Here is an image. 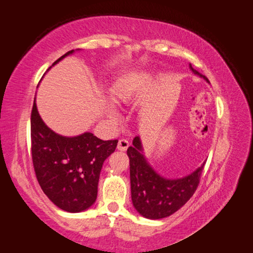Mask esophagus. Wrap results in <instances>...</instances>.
I'll list each match as a JSON object with an SVG mask.
<instances>
[{
  "label": "esophagus",
  "mask_w": 253,
  "mask_h": 253,
  "mask_svg": "<svg viewBox=\"0 0 253 253\" xmlns=\"http://www.w3.org/2000/svg\"><path fill=\"white\" fill-rule=\"evenodd\" d=\"M128 146H129V142L127 141V139H119L118 141V145H117V149L119 151H126Z\"/></svg>",
  "instance_id": "esophagus-1"
}]
</instances>
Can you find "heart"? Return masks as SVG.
Returning a JSON list of instances; mask_svg holds the SVG:
<instances>
[{
	"mask_svg": "<svg viewBox=\"0 0 253 253\" xmlns=\"http://www.w3.org/2000/svg\"><path fill=\"white\" fill-rule=\"evenodd\" d=\"M145 78H138V79H129L123 83L122 85L116 87L111 92V99L116 103H129L134 100L136 96L138 89L144 82ZM107 114L110 119H117V112L112 105H107Z\"/></svg>",
	"mask_w": 253,
	"mask_h": 253,
	"instance_id": "b5f03b06",
	"label": "heart"
}]
</instances>
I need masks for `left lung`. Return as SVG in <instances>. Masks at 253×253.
Returning <instances> with one entry per match:
<instances>
[{
  "instance_id": "1",
  "label": "left lung",
  "mask_w": 253,
  "mask_h": 253,
  "mask_svg": "<svg viewBox=\"0 0 253 253\" xmlns=\"http://www.w3.org/2000/svg\"><path fill=\"white\" fill-rule=\"evenodd\" d=\"M190 69L209 83L208 78L191 65ZM127 156L129 158L131 202L137 212L148 219H161L182 208L197 190L206 164L180 178H166L149 164L139 136L134 137L133 145L127 149Z\"/></svg>"
}]
</instances>
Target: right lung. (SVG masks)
<instances>
[{
    "instance_id": "1",
    "label": "right lung",
    "mask_w": 253,
    "mask_h": 253,
    "mask_svg": "<svg viewBox=\"0 0 253 253\" xmlns=\"http://www.w3.org/2000/svg\"><path fill=\"white\" fill-rule=\"evenodd\" d=\"M73 53L75 50L67 52L52 67ZM30 136L34 169L46 197L68 212H81L92 207L97 197L102 165L115 152L118 141H103L89 131L76 136L55 133L41 118L36 97L30 119Z\"/></svg>"
}]
</instances>
